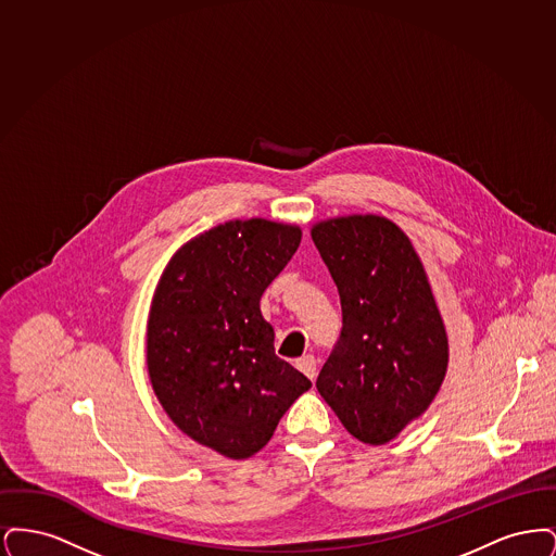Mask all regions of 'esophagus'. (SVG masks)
<instances>
[{
	"label": "esophagus",
	"mask_w": 556,
	"mask_h": 556,
	"mask_svg": "<svg viewBox=\"0 0 556 556\" xmlns=\"http://www.w3.org/2000/svg\"><path fill=\"white\" fill-rule=\"evenodd\" d=\"M295 367L302 370L308 379H315L317 377V358L311 356V354H304L302 358L295 361Z\"/></svg>",
	"instance_id": "obj_1"
}]
</instances>
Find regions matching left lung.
<instances>
[{"label":"left lung","instance_id":"left-lung-1","mask_svg":"<svg viewBox=\"0 0 556 556\" xmlns=\"http://www.w3.org/2000/svg\"><path fill=\"white\" fill-rule=\"evenodd\" d=\"M311 236L344 317L318 394L350 435L388 444L429 408L448 369V333L429 277L413 241L386 216L327 218Z\"/></svg>","mask_w":556,"mask_h":556}]
</instances>
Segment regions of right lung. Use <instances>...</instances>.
I'll list each match as a JSON object with an SVG mask.
<instances>
[{"instance_id": "1", "label": "right lung", "mask_w": 556, "mask_h": 556, "mask_svg": "<svg viewBox=\"0 0 556 556\" xmlns=\"http://www.w3.org/2000/svg\"><path fill=\"white\" fill-rule=\"evenodd\" d=\"M302 229L266 218L227 220L184 243L152 298L150 383L186 435L227 458L265 448L311 379L275 354L261 298Z\"/></svg>"}]
</instances>
